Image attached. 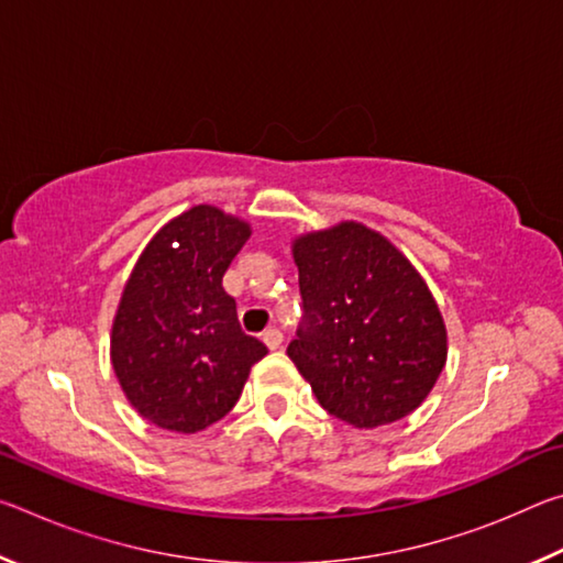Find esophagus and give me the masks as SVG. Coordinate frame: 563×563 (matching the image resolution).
I'll list each match as a JSON object with an SVG mask.
<instances>
[{"mask_svg": "<svg viewBox=\"0 0 563 563\" xmlns=\"http://www.w3.org/2000/svg\"><path fill=\"white\" fill-rule=\"evenodd\" d=\"M263 342H265V347H268V350H278L283 345V332L275 330V328L265 330L263 332Z\"/></svg>", "mask_w": 563, "mask_h": 563, "instance_id": "1", "label": "esophagus"}]
</instances>
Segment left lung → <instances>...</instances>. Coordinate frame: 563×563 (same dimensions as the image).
I'll return each instance as SVG.
<instances>
[{
  "instance_id": "obj_1",
  "label": "left lung",
  "mask_w": 563,
  "mask_h": 563,
  "mask_svg": "<svg viewBox=\"0 0 563 563\" xmlns=\"http://www.w3.org/2000/svg\"><path fill=\"white\" fill-rule=\"evenodd\" d=\"M305 325L288 357L318 402L357 430L424 402L446 362V325L422 275L357 221L292 241Z\"/></svg>"
}]
</instances>
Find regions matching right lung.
I'll list each match as a JSON object with an SVG mask.
<instances>
[{
    "instance_id": "obj_1",
    "label": "right lung",
    "mask_w": 563,
    "mask_h": 563,
    "mask_svg": "<svg viewBox=\"0 0 563 563\" xmlns=\"http://www.w3.org/2000/svg\"><path fill=\"white\" fill-rule=\"evenodd\" d=\"M251 223L194 206L161 228L123 285L111 365L131 407L161 430L194 434L223 419L268 355L238 325L223 275Z\"/></svg>"
}]
</instances>
